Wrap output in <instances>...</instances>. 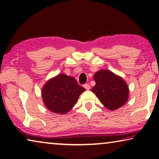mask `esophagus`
<instances>
[{
    "label": "esophagus",
    "mask_w": 159,
    "mask_h": 159,
    "mask_svg": "<svg viewBox=\"0 0 159 159\" xmlns=\"http://www.w3.org/2000/svg\"><path fill=\"white\" fill-rule=\"evenodd\" d=\"M83 87H84L87 90L90 89V86L89 84H84V85H83Z\"/></svg>",
    "instance_id": "34e87169"
}]
</instances>
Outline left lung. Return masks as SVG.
Instances as JSON below:
<instances>
[{"instance_id": "obj_1", "label": "left lung", "mask_w": 159, "mask_h": 159, "mask_svg": "<svg viewBox=\"0 0 159 159\" xmlns=\"http://www.w3.org/2000/svg\"><path fill=\"white\" fill-rule=\"evenodd\" d=\"M96 83L92 89L99 101L111 111L119 109L128 101L129 89L121 77L109 70H100L94 75Z\"/></svg>"}]
</instances>
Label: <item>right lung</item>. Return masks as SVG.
Returning <instances> with one entry per match:
<instances>
[{"mask_svg": "<svg viewBox=\"0 0 159 159\" xmlns=\"http://www.w3.org/2000/svg\"><path fill=\"white\" fill-rule=\"evenodd\" d=\"M85 90L74 77L61 74L48 80L42 88L41 95L44 104L50 111L64 114L73 108Z\"/></svg>", "mask_w": 159, "mask_h": 159, "instance_id": "1", "label": "right lung"}]
</instances>
